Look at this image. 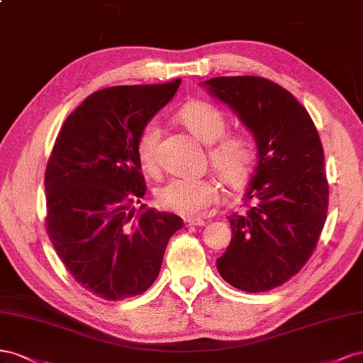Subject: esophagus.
I'll return each mask as SVG.
<instances>
[{"label": "esophagus", "instance_id": "1", "mask_svg": "<svg viewBox=\"0 0 363 363\" xmlns=\"http://www.w3.org/2000/svg\"><path fill=\"white\" fill-rule=\"evenodd\" d=\"M184 223L185 226H202L205 225V220L203 219H196V217H187V219H184Z\"/></svg>", "mask_w": 363, "mask_h": 363}]
</instances>
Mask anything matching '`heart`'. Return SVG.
<instances>
[{
  "mask_svg": "<svg viewBox=\"0 0 363 363\" xmlns=\"http://www.w3.org/2000/svg\"><path fill=\"white\" fill-rule=\"evenodd\" d=\"M176 117L191 135L211 144L210 162L226 185L242 189L250 181L257 160L255 144L245 133H225L228 121L220 109L205 101H190L179 109ZM160 133V123L155 118L144 123L137 133V160L141 170L147 174H155L158 170ZM155 196L164 210L184 217H201L208 213L211 205L219 202L220 189L213 178H172L158 187Z\"/></svg>",
  "mask_w": 363,
  "mask_h": 363,
  "instance_id": "obj_1",
  "label": "heart"
}]
</instances>
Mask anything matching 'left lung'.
<instances>
[{
	"instance_id": "obj_1",
	"label": "left lung",
	"mask_w": 363,
	"mask_h": 363,
	"mask_svg": "<svg viewBox=\"0 0 363 363\" xmlns=\"http://www.w3.org/2000/svg\"><path fill=\"white\" fill-rule=\"evenodd\" d=\"M213 94L254 133L258 162L217 271L245 292L289 281L312 257L328 208L324 149L312 117L291 92L257 76L213 77Z\"/></svg>"
}]
</instances>
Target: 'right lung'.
I'll return each instance as SVG.
<instances>
[{
	"label": "right lung",
	"instance_id": "add662e5",
	"mask_svg": "<svg viewBox=\"0 0 363 363\" xmlns=\"http://www.w3.org/2000/svg\"><path fill=\"white\" fill-rule=\"evenodd\" d=\"M181 84L111 86L88 96L60 128L45 169V228L60 262L92 295L121 301L157 279L184 220L130 210L146 194L135 153L141 126Z\"/></svg>",
	"mask_w": 363,
	"mask_h": 363
}]
</instances>
